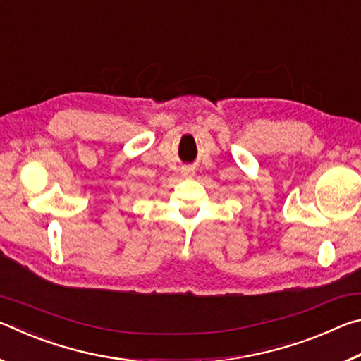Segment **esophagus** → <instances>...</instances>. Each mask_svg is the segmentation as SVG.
<instances>
[{"label": "esophagus", "instance_id": "esophagus-1", "mask_svg": "<svg viewBox=\"0 0 361 361\" xmlns=\"http://www.w3.org/2000/svg\"><path fill=\"white\" fill-rule=\"evenodd\" d=\"M181 173H183V176H188V178H189V176L194 175V170L189 169V167H185V169H183Z\"/></svg>", "mask_w": 361, "mask_h": 361}]
</instances>
